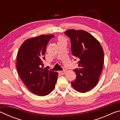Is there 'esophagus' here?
I'll list each match as a JSON object with an SVG mask.
<instances>
[{"mask_svg": "<svg viewBox=\"0 0 120 120\" xmlns=\"http://www.w3.org/2000/svg\"><path fill=\"white\" fill-rule=\"evenodd\" d=\"M66 72V71L65 70H62V71H59L60 74H61V75H64Z\"/></svg>", "mask_w": 120, "mask_h": 120, "instance_id": "1", "label": "esophagus"}]
</instances>
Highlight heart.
I'll use <instances>...</instances> for the list:
<instances>
[{"label": "heart", "mask_w": 120, "mask_h": 120, "mask_svg": "<svg viewBox=\"0 0 120 120\" xmlns=\"http://www.w3.org/2000/svg\"><path fill=\"white\" fill-rule=\"evenodd\" d=\"M64 40V38L61 37H60L59 38V41H61V40Z\"/></svg>", "instance_id": "obj_1"}]
</instances>
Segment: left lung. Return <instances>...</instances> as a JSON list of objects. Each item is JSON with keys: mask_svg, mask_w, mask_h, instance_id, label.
I'll list each match as a JSON object with an SVG mask.
<instances>
[{"mask_svg": "<svg viewBox=\"0 0 120 120\" xmlns=\"http://www.w3.org/2000/svg\"><path fill=\"white\" fill-rule=\"evenodd\" d=\"M64 33L70 38L72 56L79 60L72 86L77 92L86 93L98 83L104 64L103 48L98 40L83 30H68Z\"/></svg>", "mask_w": 120, "mask_h": 120, "instance_id": "1", "label": "left lung"}]
</instances>
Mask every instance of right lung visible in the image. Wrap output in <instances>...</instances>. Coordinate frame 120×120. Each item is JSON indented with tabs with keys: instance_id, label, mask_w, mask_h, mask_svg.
<instances>
[{
	"instance_id": "add662e5",
	"label": "right lung",
	"mask_w": 120,
	"mask_h": 120,
	"mask_svg": "<svg viewBox=\"0 0 120 120\" xmlns=\"http://www.w3.org/2000/svg\"><path fill=\"white\" fill-rule=\"evenodd\" d=\"M53 35H41L26 40L17 53L16 67L20 78L30 91L45 96L53 90L58 73L43 68L46 45Z\"/></svg>"
}]
</instances>
